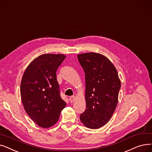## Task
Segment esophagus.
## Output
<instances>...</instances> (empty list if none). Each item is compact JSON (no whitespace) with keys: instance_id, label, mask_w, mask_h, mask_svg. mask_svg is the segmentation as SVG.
Listing matches in <instances>:
<instances>
[{"instance_id":"esophagus-1","label":"esophagus","mask_w":152,"mask_h":152,"mask_svg":"<svg viewBox=\"0 0 152 152\" xmlns=\"http://www.w3.org/2000/svg\"><path fill=\"white\" fill-rule=\"evenodd\" d=\"M69 100H70V103H73L74 101L75 100V96H70V97L69 98Z\"/></svg>"}]
</instances>
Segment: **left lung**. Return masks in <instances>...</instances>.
I'll return each mask as SVG.
<instances>
[{
	"instance_id": "obj_1",
	"label": "left lung",
	"mask_w": 152,
	"mask_h": 152,
	"mask_svg": "<svg viewBox=\"0 0 152 152\" xmlns=\"http://www.w3.org/2000/svg\"><path fill=\"white\" fill-rule=\"evenodd\" d=\"M85 72L86 110L80 119L90 129H99L110 120L118 102L121 81L107 57L95 53L78 54Z\"/></svg>"
}]
</instances>
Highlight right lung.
Returning <instances> with one entry per match:
<instances>
[{
  "label": "right lung",
  "instance_id": "obj_1",
  "mask_svg": "<svg viewBox=\"0 0 152 152\" xmlns=\"http://www.w3.org/2000/svg\"><path fill=\"white\" fill-rule=\"evenodd\" d=\"M66 57L42 54L29 64L21 78L20 94L24 109L41 127L54 126L66 106L56 78V71Z\"/></svg>",
  "mask_w": 152,
  "mask_h": 152
}]
</instances>
